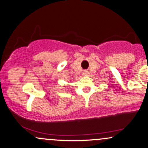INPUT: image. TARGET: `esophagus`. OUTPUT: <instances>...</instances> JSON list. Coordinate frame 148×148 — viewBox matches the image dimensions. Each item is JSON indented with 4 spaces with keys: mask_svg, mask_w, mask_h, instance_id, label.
<instances>
[{
    "mask_svg": "<svg viewBox=\"0 0 148 148\" xmlns=\"http://www.w3.org/2000/svg\"><path fill=\"white\" fill-rule=\"evenodd\" d=\"M84 74L86 75V74H87V72H84Z\"/></svg>",
    "mask_w": 148,
    "mask_h": 148,
    "instance_id": "1",
    "label": "esophagus"
}]
</instances>
